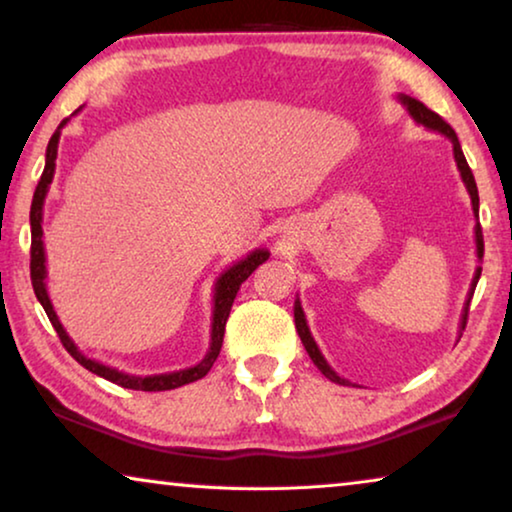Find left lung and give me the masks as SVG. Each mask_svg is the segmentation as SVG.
<instances>
[{"label":"left lung","mask_w":512,"mask_h":512,"mask_svg":"<svg viewBox=\"0 0 512 512\" xmlns=\"http://www.w3.org/2000/svg\"><path fill=\"white\" fill-rule=\"evenodd\" d=\"M397 99H399V103H402V106H404L406 110H409V115H411L413 120H416L418 124H422V127H427V129H432V131L443 133V136H446V138L450 140V143H453L455 164H457L459 175H462L464 187H466V191H469V196H471L473 214H476V219H478V187H476V180H473V173H471L469 164H466L464 152H462V145H459L457 133L453 131V127H450V124H448L446 120H443V117L436 115L434 110H429V108L425 106V103H420L418 99H411V96H406V94H399ZM483 251H485V244H483V228H480V224H476V254H478V261H480V263H483ZM480 272H483V268H480V265H478L476 274H473V279H471L469 295H466L462 318H459V337H462V330H464V325H466V316H469V302H471V298H473V291H476V284H478V279H480ZM293 316H295V330H298V335H300V339H302V344H305V348H307L309 358L314 360V365H316L318 369H321L325 379L335 381V383H339V385H351V381L344 379V376H339V374L335 372V369H332V367L328 365V360L323 358L321 348H318V344L314 342V337H311V332H309V325H307L305 311H302L300 298L295 300Z\"/></svg>","instance_id":"left-lung-1"}]
</instances>
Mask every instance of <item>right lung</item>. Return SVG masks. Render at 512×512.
Returning <instances> with one entry per match:
<instances>
[{
  "instance_id": "right-lung-1",
  "label": "right lung",
  "mask_w": 512,
  "mask_h": 512,
  "mask_svg": "<svg viewBox=\"0 0 512 512\" xmlns=\"http://www.w3.org/2000/svg\"><path fill=\"white\" fill-rule=\"evenodd\" d=\"M78 110H83V108H78ZM78 110H76V113H78ZM76 113H73V115H76ZM69 120H71V117L62 120V124H59L57 131L53 133V138H50L48 150H46V168H43L41 180H39V184H36V191H34V198H32V210H29V226H32V263H29V270H32V286H34L36 298H39L41 307L46 309L50 323H53V328L57 330V335H59V339H62L66 351H69L73 358H76L85 369H90L92 374L101 376V379L122 385V388L145 390V392L173 390V388H180V385H187V383H194L198 379H203V376L212 369L214 360H217V355L221 351V342H224V330H226L228 314H231L233 300L240 291L242 281L247 279L249 274L258 268V265L268 261L270 251L268 249L249 251V254L242 258V261L233 263L231 268H226L224 272L219 274L217 281H214L210 348H207L205 358L198 362V365L187 367V369H177V372H166V374L136 376V374H127V372H120V369H115V367L103 365V362L94 360V358H87V355L78 348V344L69 337V332L64 330V325H62V321H59L53 302H50L48 288H46L48 270H46V247H43V203H46L50 182H53V177H55L59 136H62V129L66 127V122H69Z\"/></svg>"
}]
</instances>
